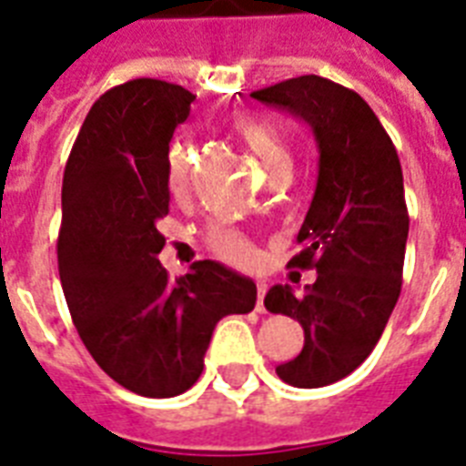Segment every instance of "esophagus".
Returning <instances> with one entry per match:
<instances>
[{"mask_svg": "<svg viewBox=\"0 0 466 466\" xmlns=\"http://www.w3.org/2000/svg\"><path fill=\"white\" fill-rule=\"evenodd\" d=\"M266 290H268V285L258 280V295H256V311H266V307H263V298H266Z\"/></svg>", "mask_w": 466, "mask_h": 466, "instance_id": "obj_1", "label": "esophagus"}]
</instances>
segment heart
Returning <instances> with one entry per match:
<instances>
[{
    "instance_id": "1",
    "label": "heart",
    "mask_w": 466,
    "mask_h": 466,
    "mask_svg": "<svg viewBox=\"0 0 466 466\" xmlns=\"http://www.w3.org/2000/svg\"><path fill=\"white\" fill-rule=\"evenodd\" d=\"M241 142L247 145L263 167L268 168V174L273 178L283 174H290L292 168V149L283 133L278 127L263 123V120H239L234 126ZM167 183L171 196L183 198L190 188V152L186 145H174L168 149L167 159ZM208 244L219 258L232 263H248L254 261V247L251 241L241 232L232 229V227H215L208 234Z\"/></svg>"
}]
</instances>
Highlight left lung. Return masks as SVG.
I'll use <instances>...</instances> for the list:
<instances>
[{
  "mask_svg": "<svg viewBox=\"0 0 466 466\" xmlns=\"http://www.w3.org/2000/svg\"><path fill=\"white\" fill-rule=\"evenodd\" d=\"M251 96L305 120L317 140V188L298 234L302 251L290 261L317 270V280L305 295L273 285L263 305L305 329V346L278 365V377L302 390L326 387L372 353L401 292V164L372 108L331 79L295 76Z\"/></svg>",
  "mask_w": 466,
  "mask_h": 466,
  "instance_id": "8db88e82",
  "label": "left lung"
}]
</instances>
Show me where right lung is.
Masks as SVG:
<instances>
[{
  "label": "right lung",
  "mask_w": 466,
  "mask_h": 466,
  "mask_svg": "<svg viewBox=\"0 0 466 466\" xmlns=\"http://www.w3.org/2000/svg\"><path fill=\"white\" fill-rule=\"evenodd\" d=\"M193 94L133 79L91 106L62 178L57 268L69 314L98 368L140 397L183 394L203 372L212 331L256 305V285L218 261L168 280L159 263L167 159Z\"/></svg>",
  "instance_id": "1"
}]
</instances>
